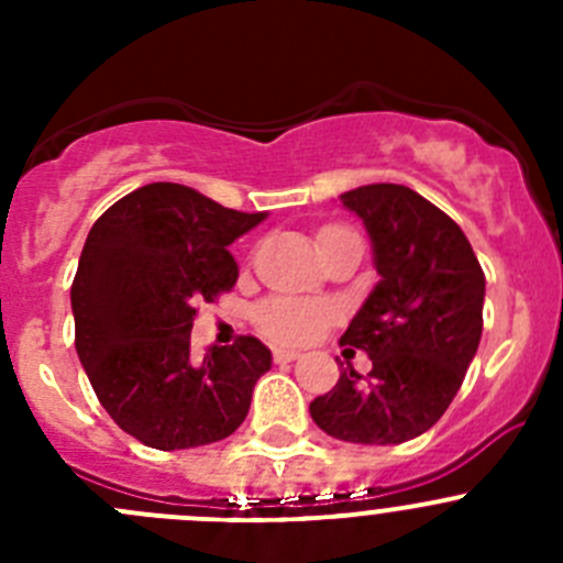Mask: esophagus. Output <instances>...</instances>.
I'll list each match as a JSON object with an SVG mask.
<instances>
[{"label":"esophagus","instance_id":"34e87169","mask_svg":"<svg viewBox=\"0 0 563 563\" xmlns=\"http://www.w3.org/2000/svg\"><path fill=\"white\" fill-rule=\"evenodd\" d=\"M273 361H276V363H292V361H298V352L276 350V352H273Z\"/></svg>","mask_w":563,"mask_h":563}]
</instances>
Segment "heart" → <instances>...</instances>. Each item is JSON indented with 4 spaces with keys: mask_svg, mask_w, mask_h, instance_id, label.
Returning <instances> with one entry per match:
<instances>
[{
    "mask_svg": "<svg viewBox=\"0 0 563 563\" xmlns=\"http://www.w3.org/2000/svg\"><path fill=\"white\" fill-rule=\"evenodd\" d=\"M341 228H330V231ZM332 321V310L324 305H310V301H296V298H273L258 310V327L282 343H305L316 338Z\"/></svg>",
    "mask_w": 563,
    "mask_h": 563,
    "instance_id": "obj_1",
    "label": "heart"
}]
</instances>
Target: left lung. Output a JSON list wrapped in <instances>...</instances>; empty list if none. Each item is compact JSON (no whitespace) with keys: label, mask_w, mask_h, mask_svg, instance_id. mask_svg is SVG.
Here are the masks:
<instances>
[{"label":"left lung","mask_w":563,"mask_h":563,"mask_svg":"<svg viewBox=\"0 0 563 563\" xmlns=\"http://www.w3.org/2000/svg\"><path fill=\"white\" fill-rule=\"evenodd\" d=\"M372 242L377 285L341 335L369 355V377L352 363L335 389L310 402L321 431L343 442L397 445L445 415L479 350L485 273L451 217L395 183L341 194Z\"/></svg>","instance_id":"8db88e82"}]
</instances>
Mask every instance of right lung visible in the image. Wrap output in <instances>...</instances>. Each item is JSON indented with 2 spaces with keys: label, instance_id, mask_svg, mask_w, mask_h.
I'll return each instance as SVG.
<instances>
[{
  "label": "right lung",
  "instance_id": "right-lung-1",
  "mask_svg": "<svg viewBox=\"0 0 563 563\" xmlns=\"http://www.w3.org/2000/svg\"><path fill=\"white\" fill-rule=\"evenodd\" d=\"M265 217L148 183L89 231L69 290L78 361L107 415L148 449H200L245 422L271 350L245 335L194 361L191 327L194 307L236 282L228 245Z\"/></svg>",
  "mask_w": 563,
  "mask_h": 563
}]
</instances>
